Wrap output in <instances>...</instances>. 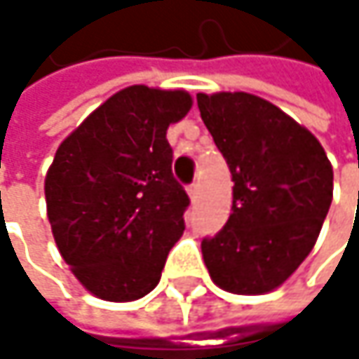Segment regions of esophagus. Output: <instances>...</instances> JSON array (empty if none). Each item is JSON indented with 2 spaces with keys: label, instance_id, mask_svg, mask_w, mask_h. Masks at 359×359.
Instances as JSON below:
<instances>
[{
  "label": "esophagus",
  "instance_id": "34e87169",
  "mask_svg": "<svg viewBox=\"0 0 359 359\" xmlns=\"http://www.w3.org/2000/svg\"><path fill=\"white\" fill-rule=\"evenodd\" d=\"M187 191H189V195H191V199L195 201V199L199 197V180H195V182H191Z\"/></svg>",
  "mask_w": 359,
  "mask_h": 359
}]
</instances>
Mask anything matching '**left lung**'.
I'll return each instance as SVG.
<instances>
[{
	"label": "left lung",
	"mask_w": 359,
	"mask_h": 359,
	"mask_svg": "<svg viewBox=\"0 0 359 359\" xmlns=\"http://www.w3.org/2000/svg\"><path fill=\"white\" fill-rule=\"evenodd\" d=\"M201 120L233 177L226 224L201 241L212 280L237 295L280 287L312 251L332 201L318 139L250 93H197Z\"/></svg>",
	"instance_id": "left-lung-1"
}]
</instances>
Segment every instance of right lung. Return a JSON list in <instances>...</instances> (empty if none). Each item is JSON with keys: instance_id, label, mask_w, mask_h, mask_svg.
Returning a JSON list of instances; mask_svg holds the SVG:
<instances>
[{"instance_id": "add662e5", "label": "right lung", "mask_w": 359, "mask_h": 359, "mask_svg": "<svg viewBox=\"0 0 359 359\" xmlns=\"http://www.w3.org/2000/svg\"><path fill=\"white\" fill-rule=\"evenodd\" d=\"M191 109L184 91H118L62 141L45 177L51 233L93 295L133 302L160 283L184 231L189 195L172 175L166 130Z\"/></svg>"}]
</instances>
